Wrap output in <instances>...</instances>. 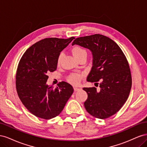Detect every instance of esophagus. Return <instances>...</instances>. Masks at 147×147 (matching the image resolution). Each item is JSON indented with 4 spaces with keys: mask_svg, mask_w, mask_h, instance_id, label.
I'll return each mask as SVG.
<instances>
[{
    "mask_svg": "<svg viewBox=\"0 0 147 147\" xmlns=\"http://www.w3.org/2000/svg\"><path fill=\"white\" fill-rule=\"evenodd\" d=\"M74 91H79V90H82L81 88H76V87H74Z\"/></svg>",
    "mask_w": 147,
    "mask_h": 147,
    "instance_id": "obj_1",
    "label": "esophagus"
}]
</instances>
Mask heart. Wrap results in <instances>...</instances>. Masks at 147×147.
<instances>
[{
	"mask_svg": "<svg viewBox=\"0 0 147 147\" xmlns=\"http://www.w3.org/2000/svg\"><path fill=\"white\" fill-rule=\"evenodd\" d=\"M72 53L74 57L77 59L80 58L83 56H87V52L84 50V48H82L80 46H75L72 49ZM63 57V53H60L57 59V65H59ZM83 77V74L77 72V73H73L71 74L68 77V81L71 84H74V85H78L81 82V80L82 79Z\"/></svg>",
	"mask_w": 147,
	"mask_h": 147,
	"instance_id": "obj_1",
	"label": "heart"
}]
</instances>
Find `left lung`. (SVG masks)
Returning a JSON list of instances; mask_svg holds the SVG:
<instances>
[{
	"mask_svg": "<svg viewBox=\"0 0 147 147\" xmlns=\"http://www.w3.org/2000/svg\"><path fill=\"white\" fill-rule=\"evenodd\" d=\"M74 45L92 53V66L87 81L100 82L99 91L95 87L83 88L88 94L84 107L97 118L112 116L125 103L131 89V74L125 55L113 40L100 34L77 38Z\"/></svg>",
	"mask_w": 147,
	"mask_h": 147,
	"instance_id": "obj_1",
	"label": "left lung"
}]
</instances>
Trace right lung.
<instances>
[{"instance_id": "right-lung-1", "label": "right lung", "mask_w": 147, "mask_h": 147, "mask_svg": "<svg viewBox=\"0 0 147 147\" xmlns=\"http://www.w3.org/2000/svg\"><path fill=\"white\" fill-rule=\"evenodd\" d=\"M75 37L46 38L29 47L21 58L16 75V88L21 101L37 117L50 119L59 115L74 92L68 83L56 88L47 82L48 72L57 69L59 53Z\"/></svg>"}]
</instances>
